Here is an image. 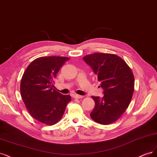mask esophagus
I'll return each mask as SVG.
<instances>
[{
    "label": "esophagus",
    "mask_w": 157,
    "mask_h": 157,
    "mask_svg": "<svg viewBox=\"0 0 157 157\" xmlns=\"http://www.w3.org/2000/svg\"><path fill=\"white\" fill-rule=\"evenodd\" d=\"M73 97L75 98H83V96H81V95H79V94H74Z\"/></svg>",
    "instance_id": "34e87169"
}]
</instances>
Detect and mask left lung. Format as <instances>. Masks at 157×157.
<instances>
[{
	"mask_svg": "<svg viewBox=\"0 0 157 157\" xmlns=\"http://www.w3.org/2000/svg\"><path fill=\"white\" fill-rule=\"evenodd\" d=\"M83 59L97 75L102 98L92 96L95 102L90 116L95 122L109 124L117 121L128 107L134 90L132 70L124 60L111 53H94Z\"/></svg>",
	"mask_w": 157,
	"mask_h": 157,
	"instance_id": "obj_1",
	"label": "left lung"
}]
</instances>
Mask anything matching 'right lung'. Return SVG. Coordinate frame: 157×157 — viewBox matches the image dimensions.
Listing matches in <instances>:
<instances>
[{"mask_svg":"<svg viewBox=\"0 0 157 157\" xmlns=\"http://www.w3.org/2000/svg\"><path fill=\"white\" fill-rule=\"evenodd\" d=\"M68 57L49 56L34 59L23 75L20 91L23 102L33 117L44 124L53 125L61 119L69 94L54 89V79Z\"/></svg>","mask_w":157,"mask_h":157,"instance_id":"1","label":"right lung"}]
</instances>
